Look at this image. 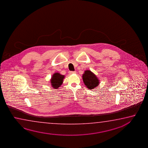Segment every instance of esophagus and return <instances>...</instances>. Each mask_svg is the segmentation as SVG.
Segmentation results:
<instances>
[{"label": "esophagus", "instance_id": "esophagus-1", "mask_svg": "<svg viewBox=\"0 0 148 148\" xmlns=\"http://www.w3.org/2000/svg\"><path fill=\"white\" fill-rule=\"evenodd\" d=\"M76 73V71H70V74H74V73Z\"/></svg>", "mask_w": 148, "mask_h": 148}]
</instances>
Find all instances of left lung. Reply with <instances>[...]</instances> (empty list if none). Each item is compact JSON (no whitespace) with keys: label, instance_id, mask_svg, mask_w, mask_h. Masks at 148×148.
I'll use <instances>...</instances> for the list:
<instances>
[{"label":"left lung","instance_id":"8db88e82","mask_svg":"<svg viewBox=\"0 0 148 148\" xmlns=\"http://www.w3.org/2000/svg\"><path fill=\"white\" fill-rule=\"evenodd\" d=\"M82 79L84 84L89 90L94 89L99 84V79L90 70H86L84 71L82 75Z\"/></svg>","mask_w":148,"mask_h":148}]
</instances>
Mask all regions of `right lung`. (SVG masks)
Returning <instances> with one entry per match:
<instances>
[{
  "mask_svg": "<svg viewBox=\"0 0 148 148\" xmlns=\"http://www.w3.org/2000/svg\"><path fill=\"white\" fill-rule=\"evenodd\" d=\"M64 78V75H62L59 73H54L51 79V84L53 88L58 89L63 83Z\"/></svg>",
  "mask_w": 148,
  "mask_h": 148,
  "instance_id": "add662e5",
  "label": "right lung"
}]
</instances>
